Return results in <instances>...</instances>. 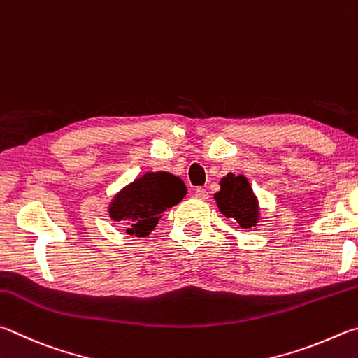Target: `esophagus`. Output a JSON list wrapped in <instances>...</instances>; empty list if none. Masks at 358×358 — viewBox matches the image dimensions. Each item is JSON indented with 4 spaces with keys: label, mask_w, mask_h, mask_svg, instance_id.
Segmentation results:
<instances>
[{
    "label": "esophagus",
    "mask_w": 358,
    "mask_h": 358,
    "mask_svg": "<svg viewBox=\"0 0 358 358\" xmlns=\"http://www.w3.org/2000/svg\"><path fill=\"white\" fill-rule=\"evenodd\" d=\"M195 198H198V199H201V201H206V199L209 198V193H208V190L206 189H203V187H198V189H195Z\"/></svg>",
    "instance_id": "esophagus-1"
}]
</instances>
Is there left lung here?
<instances>
[{
	"label": "left lung",
	"instance_id": "obj_1",
	"mask_svg": "<svg viewBox=\"0 0 358 358\" xmlns=\"http://www.w3.org/2000/svg\"><path fill=\"white\" fill-rule=\"evenodd\" d=\"M214 198L222 214L227 218H233L241 228L250 229L259 222L258 198L243 174L228 173L222 178L220 192H217Z\"/></svg>",
	"mask_w": 358,
	"mask_h": 358
}]
</instances>
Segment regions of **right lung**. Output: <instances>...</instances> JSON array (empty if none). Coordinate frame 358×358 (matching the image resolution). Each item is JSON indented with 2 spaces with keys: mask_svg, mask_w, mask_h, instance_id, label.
Segmentation results:
<instances>
[{
  "mask_svg": "<svg viewBox=\"0 0 358 358\" xmlns=\"http://www.w3.org/2000/svg\"><path fill=\"white\" fill-rule=\"evenodd\" d=\"M187 195L184 180L166 171H149L119 190L108 206L113 222H122L127 234L146 237L165 214Z\"/></svg>",
  "mask_w": 358,
  "mask_h": 358,
  "instance_id": "right-lung-1",
  "label": "right lung"
}]
</instances>
